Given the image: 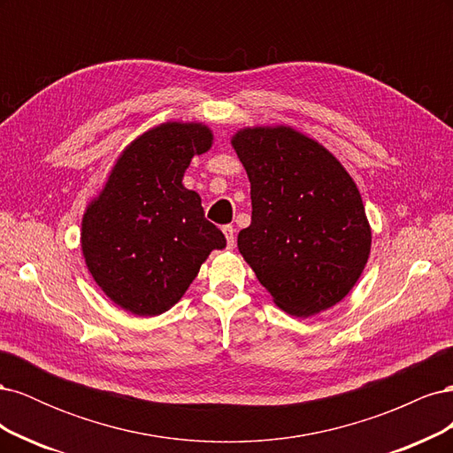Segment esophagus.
I'll return each mask as SVG.
<instances>
[{
    "instance_id": "esophagus-1",
    "label": "esophagus",
    "mask_w": 453,
    "mask_h": 453,
    "mask_svg": "<svg viewBox=\"0 0 453 453\" xmlns=\"http://www.w3.org/2000/svg\"><path fill=\"white\" fill-rule=\"evenodd\" d=\"M223 234H225V238H226V245H228V250H232L236 245V238H234V226L232 225H225L223 228Z\"/></svg>"
}]
</instances>
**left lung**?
<instances>
[{
	"instance_id": "left-lung-1",
	"label": "left lung",
	"mask_w": 453,
	"mask_h": 453,
	"mask_svg": "<svg viewBox=\"0 0 453 453\" xmlns=\"http://www.w3.org/2000/svg\"><path fill=\"white\" fill-rule=\"evenodd\" d=\"M251 183V225L238 250L273 303L295 318L338 304L370 255L359 188L333 153L291 127L232 135Z\"/></svg>"
}]
</instances>
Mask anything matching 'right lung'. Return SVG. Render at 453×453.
<instances>
[{
  "label": "right lung",
  "instance_id": "1",
  "mask_svg": "<svg viewBox=\"0 0 453 453\" xmlns=\"http://www.w3.org/2000/svg\"><path fill=\"white\" fill-rule=\"evenodd\" d=\"M202 122H162L135 138L83 215L81 250L88 272L117 306L153 318L180 303L223 232L183 185L195 155L211 149Z\"/></svg>",
  "mask_w": 453,
  "mask_h": 453
}]
</instances>
